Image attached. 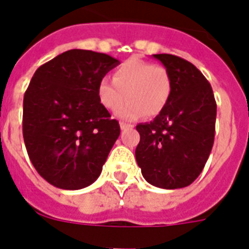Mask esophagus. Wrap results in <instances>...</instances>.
<instances>
[{
  "instance_id": "obj_1",
  "label": "esophagus",
  "mask_w": 249,
  "mask_h": 249,
  "mask_svg": "<svg viewBox=\"0 0 249 249\" xmlns=\"http://www.w3.org/2000/svg\"><path fill=\"white\" fill-rule=\"evenodd\" d=\"M128 128H133V125L126 124V123H123V121H121V123H120V129H121V130H125V129H128Z\"/></svg>"
}]
</instances>
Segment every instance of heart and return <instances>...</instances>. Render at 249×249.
<instances>
[{"instance_id":"obj_1","label":"heart","mask_w":249,"mask_h":249,"mask_svg":"<svg viewBox=\"0 0 249 249\" xmlns=\"http://www.w3.org/2000/svg\"><path fill=\"white\" fill-rule=\"evenodd\" d=\"M112 80L102 78L97 87L101 105L107 110H116L118 116L133 121L143 116H156L164 107L172 91L170 72L162 64H153L139 59H130L114 72Z\"/></svg>"}]
</instances>
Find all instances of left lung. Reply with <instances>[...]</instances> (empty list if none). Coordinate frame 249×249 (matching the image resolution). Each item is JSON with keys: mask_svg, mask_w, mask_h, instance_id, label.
<instances>
[{"mask_svg": "<svg viewBox=\"0 0 249 249\" xmlns=\"http://www.w3.org/2000/svg\"><path fill=\"white\" fill-rule=\"evenodd\" d=\"M170 72L172 91L166 107L153 121L138 124V166L150 185L182 189L205 167L215 135L216 102L210 83L186 59L153 54Z\"/></svg>", "mask_w": 249, "mask_h": 249, "instance_id": "8db88e82", "label": "left lung"}]
</instances>
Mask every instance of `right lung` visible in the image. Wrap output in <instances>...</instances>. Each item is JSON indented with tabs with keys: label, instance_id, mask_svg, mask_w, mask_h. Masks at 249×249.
<instances>
[{
	"label": "right lung",
	"instance_id": "obj_1",
	"mask_svg": "<svg viewBox=\"0 0 249 249\" xmlns=\"http://www.w3.org/2000/svg\"><path fill=\"white\" fill-rule=\"evenodd\" d=\"M118 64L107 54L72 49L34 73L24 96L22 135L31 163L50 185L79 190L100 176L120 125L101 105L97 87Z\"/></svg>",
	"mask_w": 249,
	"mask_h": 249
}]
</instances>
